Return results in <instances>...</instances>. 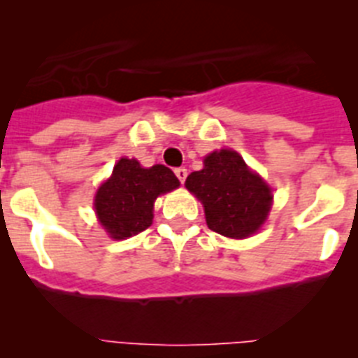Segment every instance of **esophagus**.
Returning <instances> with one entry per match:
<instances>
[{"instance_id": "34e87169", "label": "esophagus", "mask_w": 358, "mask_h": 358, "mask_svg": "<svg viewBox=\"0 0 358 358\" xmlns=\"http://www.w3.org/2000/svg\"><path fill=\"white\" fill-rule=\"evenodd\" d=\"M176 176H177V179H179L182 185H185L186 177H188V170H186L185 166H181V169H176Z\"/></svg>"}]
</instances>
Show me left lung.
Here are the masks:
<instances>
[{
  "instance_id": "1",
  "label": "left lung",
  "mask_w": 358,
  "mask_h": 358,
  "mask_svg": "<svg viewBox=\"0 0 358 358\" xmlns=\"http://www.w3.org/2000/svg\"><path fill=\"white\" fill-rule=\"evenodd\" d=\"M185 186L202 202L208 227L227 238L255 235L273 206L271 186L231 148L208 154L204 169L189 173Z\"/></svg>"
}]
</instances>
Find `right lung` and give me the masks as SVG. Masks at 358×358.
<instances>
[{"mask_svg":"<svg viewBox=\"0 0 358 358\" xmlns=\"http://www.w3.org/2000/svg\"><path fill=\"white\" fill-rule=\"evenodd\" d=\"M176 188L179 179L164 164L143 169L138 159L122 157L94 195L98 222L115 240L138 235L152 224L154 201Z\"/></svg>","mask_w":358,"mask_h":358,"instance_id":"obj_1","label":"right lung"}]
</instances>
